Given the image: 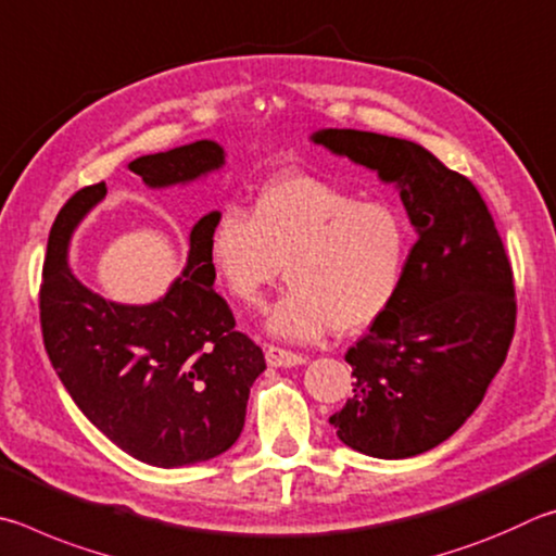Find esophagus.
<instances>
[{"instance_id": "1", "label": "esophagus", "mask_w": 556, "mask_h": 556, "mask_svg": "<svg viewBox=\"0 0 556 556\" xmlns=\"http://www.w3.org/2000/svg\"><path fill=\"white\" fill-rule=\"evenodd\" d=\"M266 364L273 368H288V366H300L305 364V358L293 352H286L280 346H268L266 349Z\"/></svg>"}]
</instances>
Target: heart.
Masks as SVG:
<instances>
[{
	"label": "heart",
	"mask_w": 556,
	"mask_h": 556,
	"mask_svg": "<svg viewBox=\"0 0 556 556\" xmlns=\"http://www.w3.org/2000/svg\"><path fill=\"white\" fill-rule=\"evenodd\" d=\"M207 251L227 293L249 309L266 305L288 266L293 288L266 327L288 342H315L332 329L362 332L391 307L405 276L410 227L391 202L288 173L263 185L251 214L222 207Z\"/></svg>",
	"instance_id": "heart-1"
}]
</instances>
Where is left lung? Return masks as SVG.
I'll return each mask as SVG.
<instances>
[{
    "label": "left lung",
    "mask_w": 556,
    "mask_h": 556,
    "mask_svg": "<svg viewBox=\"0 0 556 556\" xmlns=\"http://www.w3.org/2000/svg\"><path fill=\"white\" fill-rule=\"evenodd\" d=\"M309 141L393 185L417 233L391 307L346 352L354 395L329 425L376 459L430 452L469 420L508 356L515 288L498 229L473 182L420 143L356 129Z\"/></svg>",
    "instance_id": "left-lung-1"
}]
</instances>
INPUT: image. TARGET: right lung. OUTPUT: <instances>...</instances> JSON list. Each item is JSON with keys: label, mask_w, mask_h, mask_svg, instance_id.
Wrapping results in <instances>:
<instances>
[{"label": "right lung", "mask_w": 556, "mask_h": 556, "mask_svg": "<svg viewBox=\"0 0 556 556\" xmlns=\"http://www.w3.org/2000/svg\"><path fill=\"white\" fill-rule=\"evenodd\" d=\"M227 151L200 139L141 155L126 168L146 188H182L224 168ZM106 185L75 192L48 233L41 327L65 391L97 430L134 459L178 469L210 462L239 440L251 386L266 371L261 346L233 329L214 293L207 233L217 210L194 222L182 273L153 303L106 300L75 276V229L104 200Z\"/></svg>", "instance_id": "add662e5"}]
</instances>
